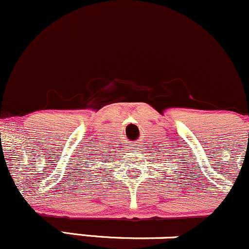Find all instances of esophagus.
<instances>
[{
  "label": "esophagus",
  "instance_id": "esophagus-1",
  "mask_svg": "<svg viewBox=\"0 0 249 249\" xmlns=\"http://www.w3.org/2000/svg\"><path fill=\"white\" fill-rule=\"evenodd\" d=\"M131 149H133V147H131Z\"/></svg>",
  "mask_w": 249,
  "mask_h": 249
}]
</instances>
